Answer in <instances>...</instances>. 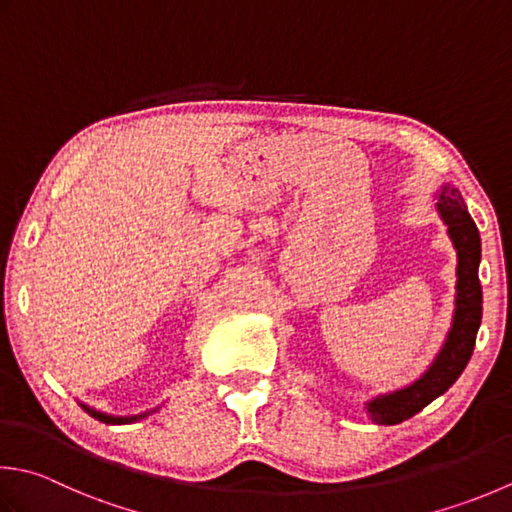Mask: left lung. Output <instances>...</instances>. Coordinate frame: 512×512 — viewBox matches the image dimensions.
<instances>
[{
  "mask_svg": "<svg viewBox=\"0 0 512 512\" xmlns=\"http://www.w3.org/2000/svg\"><path fill=\"white\" fill-rule=\"evenodd\" d=\"M439 213L448 224V235L457 248V308L442 353L428 373L419 382L410 384L393 395H384L368 404V413L377 424H399L417 415L433 399L444 395L462 375L470 355H473L479 324H482V284H479V259H482V242L479 230L468 215L466 204L459 190L444 186L437 202Z\"/></svg>",
  "mask_w": 512,
  "mask_h": 512,
  "instance_id": "8db88e82",
  "label": "left lung"
}]
</instances>
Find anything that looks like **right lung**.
<instances>
[{"instance_id": "add662e5", "label": "right lung", "mask_w": 512, "mask_h": 512, "mask_svg": "<svg viewBox=\"0 0 512 512\" xmlns=\"http://www.w3.org/2000/svg\"><path fill=\"white\" fill-rule=\"evenodd\" d=\"M84 410L88 415H93L95 419H99V422H104V424H128V422H135V419H137V417H108L104 413H97V410L88 408V406H84ZM139 417H144V415H139Z\"/></svg>"}]
</instances>
